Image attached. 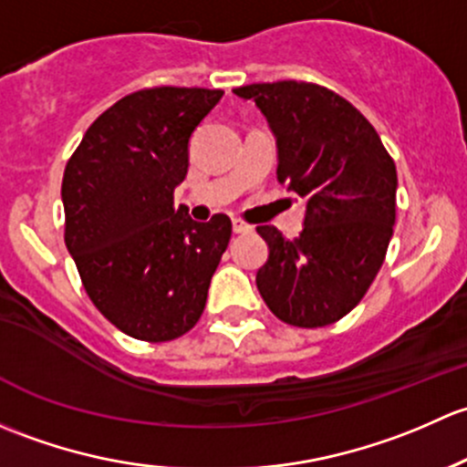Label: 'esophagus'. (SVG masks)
<instances>
[{
    "instance_id": "1",
    "label": "esophagus",
    "mask_w": 467,
    "mask_h": 467,
    "mask_svg": "<svg viewBox=\"0 0 467 467\" xmlns=\"http://www.w3.org/2000/svg\"><path fill=\"white\" fill-rule=\"evenodd\" d=\"M252 232V227L244 223H240V220H234V234H249Z\"/></svg>"
}]
</instances>
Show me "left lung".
<instances>
[{
  "label": "left lung",
  "instance_id": "8db88e82",
  "mask_svg": "<svg viewBox=\"0 0 467 467\" xmlns=\"http://www.w3.org/2000/svg\"><path fill=\"white\" fill-rule=\"evenodd\" d=\"M254 100L276 139V177L306 200L295 240L256 232L269 247L256 285L269 310L299 328L339 321L362 301L396 224V163L376 128L335 91L278 80L234 89Z\"/></svg>",
  "mask_w": 467,
  "mask_h": 467
}]
</instances>
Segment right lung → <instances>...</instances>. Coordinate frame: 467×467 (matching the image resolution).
Returning <instances> with one entry per match:
<instances>
[{
    "instance_id": "obj_1",
    "label": "right lung",
    "mask_w": 467,
    "mask_h": 467,
    "mask_svg": "<svg viewBox=\"0 0 467 467\" xmlns=\"http://www.w3.org/2000/svg\"><path fill=\"white\" fill-rule=\"evenodd\" d=\"M223 89L152 88L105 109L67 161L65 243L91 304L134 339L171 341L198 324L232 220L195 223L172 191L189 141Z\"/></svg>"
}]
</instances>
